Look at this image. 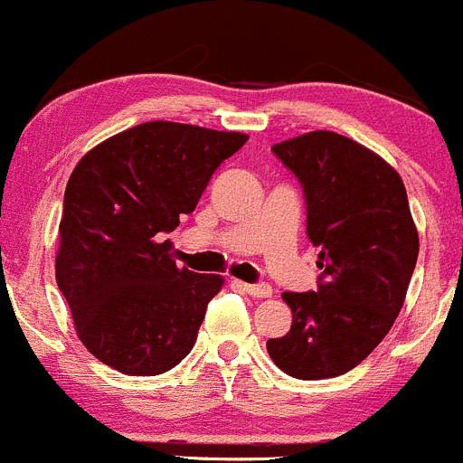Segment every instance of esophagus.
I'll return each instance as SVG.
<instances>
[{"mask_svg": "<svg viewBox=\"0 0 463 463\" xmlns=\"http://www.w3.org/2000/svg\"><path fill=\"white\" fill-rule=\"evenodd\" d=\"M233 285H236V288H241L242 292H247L250 297H254V298H269L271 292H274V289H271V285H267V283H242V280H233Z\"/></svg>", "mask_w": 463, "mask_h": 463, "instance_id": "esophagus-1", "label": "esophagus"}]
</instances>
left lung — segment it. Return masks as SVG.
<instances>
[{
  "instance_id": "left-lung-1",
  "label": "left lung",
  "mask_w": 463,
  "mask_h": 463,
  "mask_svg": "<svg viewBox=\"0 0 463 463\" xmlns=\"http://www.w3.org/2000/svg\"><path fill=\"white\" fill-rule=\"evenodd\" d=\"M301 183L317 292H283L292 327L267 352L285 374L330 379L359 365L402 312L419 254L403 180L374 151L335 131L271 146Z\"/></svg>"
}]
</instances>
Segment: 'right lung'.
I'll return each instance as SVG.
<instances>
[{
  "label": "right lung",
  "mask_w": 463,
  "mask_h": 463,
  "mask_svg": "<svg viewBox=\"0 0 463 463\" xmlns=\"http://www.w3.org/2000/svg\"><path fill=\"white\" fill-rule=\"evenodd\" d=\"M245 133L145 122L89 151L71 174L55 256L57 288L84 347L109 368L154 376L192 352L222 276L174 260L165 233L196 209Z\"/></svg>",
  "instance_id": "1"
}]
</instances>
